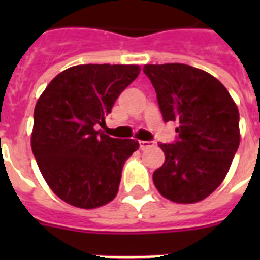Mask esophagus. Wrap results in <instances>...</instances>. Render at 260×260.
Masks as SVG:
<instances>
[{
    "label": "esophagus",
    "instance_id": "obj_1",
    "mask_svg": "<svg viewBox=\"0 0 260 260\" xmlns=\"http://www.w3.org/2000/svg\"><path fill=\"white\" fill-rule=\"evenodd\" d=\"M152 146H154V142H144V140L139 142V147H140V150H146V148H148V147H152Z\"/></svg>",
    "mask_w": 260,
    "mask_h": 260
}]
</instances>
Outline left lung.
Returning <instances> with one entry per match:
<instances>
[{"instance_id":"left-lung-1","label":"left lung","mask_w":260,"mask_h":260,"mask_svg":"<svg viewBox=\"0 0 260 260\" xmlns=\"http://www.w3.org/2000/svg\"><path fill=\"white\" fill-rule=\"evenodd\" d=\"M163 121H177V140L160 143L165 163L152 179L163 197L194 204L224 181L240 143L239 110L217 78L182 63L146 64Z\"/></svg>"}]
</instances>
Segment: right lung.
I'll use <instances>...</instances> for the list:
<instances>
[{
  "mask_svg": "<svg viewBox=\"0 0 260 260\" xmlns=\"http://www.w3.org/2000/svg\"><path fill=\"white\" fill-rule=\"evenodd\" d=\"M136 64H79L55 77L36 102L32 152L59 198L94 209L116 197L122 166L139 148L134 139H113L105 124L122 90L138 78Z\"/></svg>",
  "mask_w": 260,
  "mask_h": 260,
  "instance_id": "obj_1",
  "label": "right lung"
}]
</instances>
